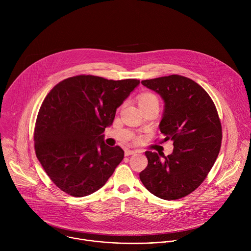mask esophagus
<instances>
[{
	"mask_svg": "<svg viewBox=\"0 0 251 251\" xmlns=\"http://www.w3.org/2000/svg\"><path fill=\"white\" fill-rule=\"evenodd\" d=\"M137 152L134 150H125V156H130V155H134Z\"/></svg>",
	"mask_w": 251,
	"mask_h": 251,
	"instance_id": "obj_1",
	"label": "esophagus"
}]
</instances>
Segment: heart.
Returning a JSON list of instances; mask_svg holds the SVG:
<instances>
[{
	"label": "heart",
	"instance_id": "heart-1",
	"mask_svg": "<svg viewBox=\"0 0 251 251\" xmlns=\"http://www.w3.org/2000/svg\"><path fill=\"white\" fill-rule=\"evenodd\" d=\"M158 98L155 94L150 93V92H146V93H142L139 96V104L140 105H145V104H149V103H158Z\"/></svg>",
	"mask_w": 251,
	"mask_h": 251
}]
</instances>
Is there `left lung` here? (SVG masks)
Listing matches in <instances>:
<instances>
[{
    "label": "left lung",
    "mask_w": 251,
    "mask_h": 251,
    "mask_svg": "<svg viewBox=\"0 0 251 251\" xmlns=\"http://www.w3.org/2000/svg\"><path fill=\"white\" fill-rule=\"evenodd\" d=\"M141 83L164 100L159 128L165 136L162 142L172 140L174 150L168 156L146 151L148 166L140 180L160 199L184 198L204 181L219 156L223 133L217 108L206 91L185 76L173 75Z\"/></svg>",
    "instance_id": "1"
}]
</instances>
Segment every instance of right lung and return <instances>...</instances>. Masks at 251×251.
Here are the masks:
<instances>
[{
  "label": "right lung",
  "mask_w": 251,
  "mask_h": 251,
  "mask_svg": "<svg viewBox=\"0 0 251 251\" xmlns=\"http://www.w3.org/2000/svg\"><path fill=\"white\" fill-rule=\"evenodd\" d=\"M139 83L138 79L77 75L60 81L47 95L35 121L34 150L61 191L85 197L112 176L124 151L107 146L102 133Z\"/></svg>",
  "instance_id": "add662e5"
}]
</instances>
